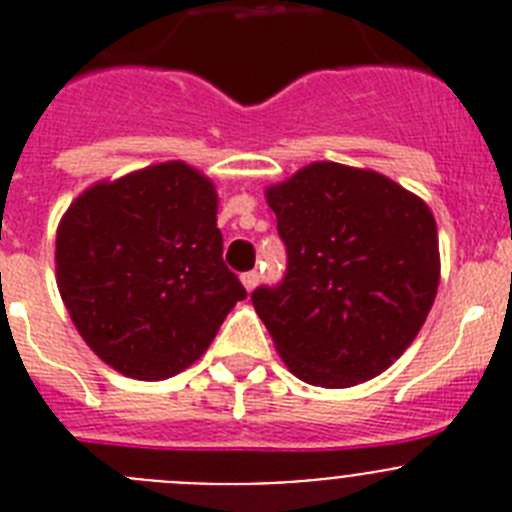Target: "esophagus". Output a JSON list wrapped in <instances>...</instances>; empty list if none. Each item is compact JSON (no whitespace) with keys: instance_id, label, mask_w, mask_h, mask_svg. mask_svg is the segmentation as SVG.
I'll return each instance as SVG.
<instances>
[{"instance_id":"obj_1","label":"esophagus","mask_w":512,"mask_h":512,"mask_svg":"<svg viewBox=\"0 0 512 512\" xmlns=\"http://www.w3.org/2000/svg\"><path fill=\"white\" fill-rule=\"evenodd\" d=\"M241 282H243V287L251 292V289H256V284L261 282V274L259 271H246V274H241Z\"/></svg>"}]
</instances>
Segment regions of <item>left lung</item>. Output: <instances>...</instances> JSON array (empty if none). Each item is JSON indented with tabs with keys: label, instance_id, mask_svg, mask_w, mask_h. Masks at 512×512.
I'll list each match as a JSON object with an SVG mask.
<instances>
[{
	"label": "left lung",
	"instance_id": "left-lung-1",
	"mask_svg": "<svg viewBox=\"0 0 512 512\" xmlns=\"http://www.w3.org/2000/svg\"><path fill=\"white\" fill-rule=\"evenodd\" d=\"M287 246L277 287L251 302L289 372L315 387L382 374L423 328L441 277L420 197L369 169L315 161L266 189Z\"/></svg>",
	"mask_w": 512,
	"mask_h": 512
}]
</instances>
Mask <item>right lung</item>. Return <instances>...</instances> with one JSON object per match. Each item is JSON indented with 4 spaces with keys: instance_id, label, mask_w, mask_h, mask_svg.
<instances>
[{
    "instance_id": "1",
    "label": "right lung",
    "mask_w": 512,
    "mask_h": 512,
    "mask_svg": "<svg viewBox=\"0 0 512 512\" xmlns=\"http://www.w3.org/2000/svg\"><path fill=\"white\" fill-rule=\"evenodd\" d=\"M56 282L87 346L143 382L184 372L246 300L223 261L215 187L184 161L79 194L56 230Z\"/></svg>"
}]
</instances>
